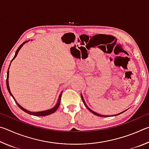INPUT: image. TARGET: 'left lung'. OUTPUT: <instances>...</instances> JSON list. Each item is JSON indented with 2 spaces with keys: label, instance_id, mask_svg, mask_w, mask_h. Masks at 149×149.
I'll list each match as a JSON object with an SVG mask.
<instances>
[{
  "label": "left lung",
  "instance_id": "1",
  "mask_svg": "<svg viewBox=\"0 0 149 149\" xmlns=\"http://www.w3.org/2000/svg\"><path fill=\"white\" fill-rule=\"evenodd\" d=\"M81 99H82V100H83V102H84V104H85V107H86L87 108H88V110H89V111H91V112L93 114H94L95 115H96V116H100V117H108V116H103V115H100V114H97V113H96V112H93V110H91L90 109V108H89L87 107V106L86 105V104H85V101H84V98H83V97H82V95H81ZM125 111H123V112H121V113H120V114H116V115H114V116H118V115H119V114H122V113H123V112H124Z\"/></svg>",
  "mask_w": 149,
  "mask_h": 149
}]
</instances>
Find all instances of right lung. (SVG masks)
Wrapping results in <instances>:
<instances>
[{"instance_id": "1", "label": "right lung", "mask_w": 149, "mask_h": 149, "mask_svg": "<svg viewBox=\"0 0 149 149\" xmlns=\"http://www.w3.org/2000/svg\"><path fill=\"white\" fill-rule=\"evenodd\" d=\"M26 42H27L26 41H24L22 45H20V46L18 47V49H17V50H16V53H15V55H14V58H13V59H12V60H11V62H12V60H13L16 57L17 53H18L19 49H21V47H22V46H23V45H24L25 43H26ZM27 42H28V41H27ZM11 62H10V64H11ZM10 65H9V67H10ZM8 69H9V68H8ZM8 76H9V70H8V72H7V77H6V86H7V89H8V92H9L10 94V95L12 96V97H13V99H14V100H15V102H16L17 105L18 106L20 109H22V110L24 111L25 112H26V113H27V114H31V115L36 116H45L50 115V114H52V113H54V112H55V111H56V110L58 109V108L59 107L60 104V100H61V96H62V92L61 93H60V96H59V98H58V100L57 104H56V106H55V107H54V108H51V109L47 110H45V111H42V112H29V111L27 110H26V109H24V108H22V107H21V106H20V105L18 104V103H17V102H16V100L14 99L13 95H12V94L11 92H10V88H9V85H8Z\"/></svg>"}]
</instances>
